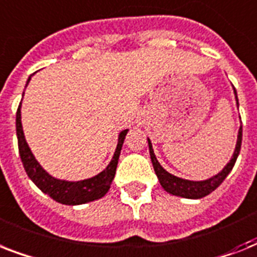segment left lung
<instances>
[{
	"label": "left lung",
	"instance_id": "8db88e82",
	"mask_svg": "<svg viewBox=\"0 0 257 257\" xmlns=\"http://www.w3.org/2000/svg\"><path fill=\"white\" fill-rule=\"evenodd\" d=\"M235 97L236 102L239 105V100H237V94L235 90ZM241 139H243V126H240L239 135H237V143H236L235 152L232 155V159L229 160L223 171L219 172L217 175H215L211 179L203 180V181H191V180L180 179L177 176L171 175L169 172L165 171L160 165V163L157 161L155 152H153L152 143L148 139V145H149V153H151V160H152L153 169L156 172L157 179L160 181L161 187L164 188L165 191L171 193V195L180 196V197H185V199H201L204 196L209 195L211 192H213L216 188L219 187L220 184L223 183L228 173L232 171L233 165H235L237 156L240 153V148H241Z\"/></svg>",
	"mask_w": 257,
	"mask_h": 257
}]
</instances>
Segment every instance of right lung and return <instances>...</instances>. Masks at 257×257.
Returning a JSON list of instances; mask_svg holds the SVG:
<instances>
[{"mask_svg": "<svg viewBox=\"0 0 257 257\" xmlns=\"http://www.w3.org/2000/svg\"><path fill=\"white\" fill-rule=\"evenodd\" d=\"M29 81L30 77L28 78L26 85L29 84ZM16 131H17L20 156H21L22 164H24V168H25V172L29 176V179L44 193L49 195L57 203L65 204V205H80V204L98 200L102 196L106 195V192L109 191L110 184L114 179V175H116L117 163H118L121 148H122V144H124L125 136L128 133V129L120 132L116 152L113 155L112 161L109 163L108 167L104 171L100 172L94 177H90V179L81 180V181H66V180H60L50 176L40 165V163L36 160V157L33 156L29 145L26 143L25 136H24V131H22L21 104L18 105L17 114H16Z\"/></svg>", "mask_w": 257, "mask_h": 257, "instance_id": "1", "label": "right lung"}]
</instances>
